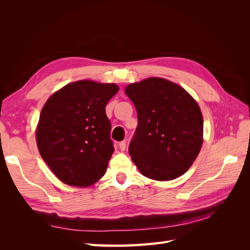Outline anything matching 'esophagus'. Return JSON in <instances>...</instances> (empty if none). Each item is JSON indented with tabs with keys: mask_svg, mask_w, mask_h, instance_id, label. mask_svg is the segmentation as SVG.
I'll return each instance as SVG.
<instances>
[{
	"mask_svg": "<svg viewBox=\"0 0 250 250\" xmlns=\"http://www.w3.org/2000/svg\"><path fill=\"white\" fill-rule=\"evenodd\" d=\"M119 147H120L121 151H124V150L126 149V142H125V141L120 142V144H119Z\"/></svg>",
	"mask_w": 250,
	"mask_h": 250,
	"instance_id": "1",
	"label": "esophagus"
}]
</instances>
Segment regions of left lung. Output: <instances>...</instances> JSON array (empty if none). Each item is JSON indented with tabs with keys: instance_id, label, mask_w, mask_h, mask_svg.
<instances>
[{
	"instance_id": "1",
	"label": "left lung",
	"mask_w": 250,
	"mask_h": 250,
	"mask_svg": "<svg viewBox=\"0 0 250 250\" xmlns=\"http://www.w3.org/2000/svg\"><path fill=\"white\" fill-rule=\"evenodd\" d=\"M126 95L138 112L129 152L144 176L172 180L191 167L202 146V113L185 88L151 77L132 83Z\"/></svg>"
}]
</instances>
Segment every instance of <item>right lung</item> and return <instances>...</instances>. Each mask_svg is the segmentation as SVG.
<instances>
[{"instance_id": "obj_1", "label": "right lung", "mask_w": 250, "mask_h": 250, "mask_svg": "<svg viewBox=\"0 0 250 250\" xmlns=\"http://www.w3.org/2000/svg\"><path fill=\"white\" fill-rule=\"evenodd\" d=\"M118 90L115 83L80 80L57 90L43 105L37 147L62 183L88 187L106 172L115 149L105 106Z\"/></svg>"}]
</instances>
